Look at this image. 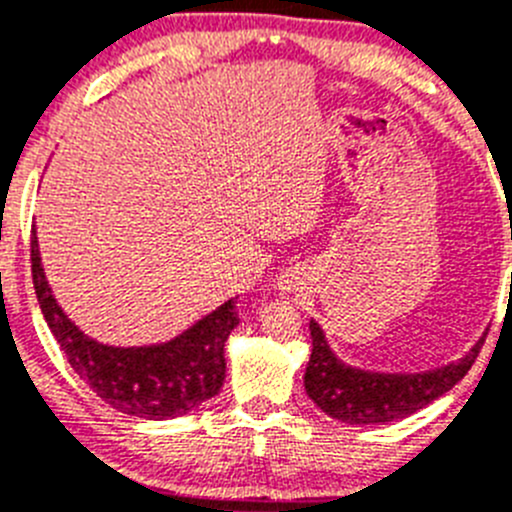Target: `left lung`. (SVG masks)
Returning a JSON list of instances; mask_svg holds the SVG:
<instances>
[{
	"label": "left lung",
	"instance_id": "left-lung-1",
	"mask_svg": "<svg viewBox=\"0 0 512 512\" xmlns=\"http://www.w3.org/2000/svg\"><path fill=\"white\" fill-rule=\"evenodd\" d=\"M311 359L306 365L303 385L313 403L326 416L349 426H377L400 421L449 393L474 365L485 336L457 362L426 372H375L347 365L336 357L326 334L311 319Z\"/></svg>",
	"mask_w": 512,
	"mask_h": 512
}]
</instances>
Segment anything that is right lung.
Masks as SVG:
<instances>
[{"label": "right lung", "mask_w": 512, "mask_h": 512, "mask_svg": "<svg viewBox=\"0 0 512 512\" xmlns=\"http://www.w3.org/2000/svg\"><path fill=\"white\" fill-rule=\"evenodd\" d=\"M32 285L43 316L78 377L117 411L147 421H168L191 413L214 398L224 385L227 362L224 344L237 319V298L206 313L170 342L145 347H112L91 339L66 316L48 278L38 250V234L30 242Z\"/></svg>", "instance_id": "obj_1"}]
</instances>
